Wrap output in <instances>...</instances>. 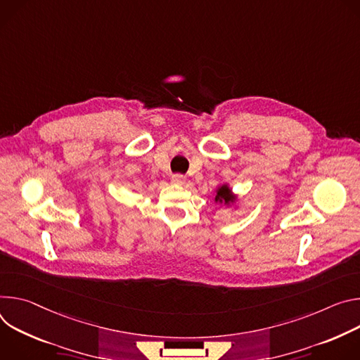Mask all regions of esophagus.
I'll list each match as a JSON object with an SVG mask.
<instances>
[{"mask_svg": "<svg viewBox=\"0 0 360 360\" xmlns=\"http://www.w3.org/2000/svg\"><path fill=\"white\" fill-rule=\"evenodd\" d=\"M172 181H173L174 184H177V186H183V184L186 183V177L181 176V174H174V176L172 177Z\"/></svg>", "mask_w": 360, "mask_h": 360, "instance_id": "34e87169", "label": "esophagus"}]
</instances>
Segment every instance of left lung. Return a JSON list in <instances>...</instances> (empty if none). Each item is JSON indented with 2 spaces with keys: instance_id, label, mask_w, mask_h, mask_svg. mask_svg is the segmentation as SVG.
I'll use <instances>...</instances> for the list:
<instances>
[{
  "instance_id": "8db88e82",
  "label": "left lung",
  "mask_w": 360,
  "mask_h": 360,
  "mask_svg": "<svg viewBox=\"0 0 360 360\" xmlns=\"http://www.w3.org/2000/svg\"><path fill=\"white\" fill-rule=\"evenodd\" d=\"M216 195H214V202L219 205H223L224 207H234L237 209V203H238V195L233 193L231 187L226 183V184H220L216 190H214Z\"/></svg>"
}]
</instances>
